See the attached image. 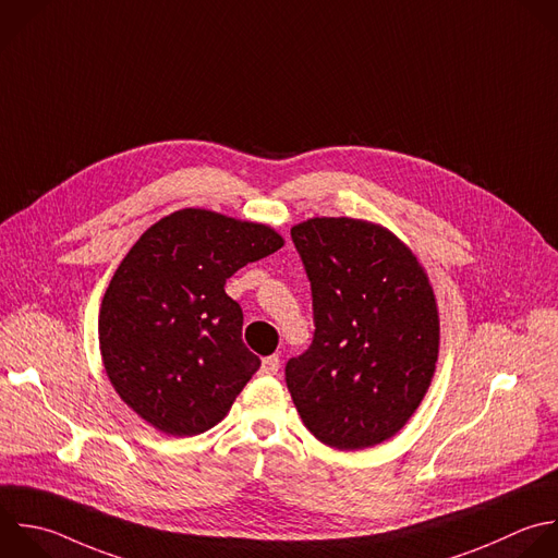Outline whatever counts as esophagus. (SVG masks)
<instances>
[{"instance_id":"1","label":"esophagus","mask_w":558,"mask_h":558,"mask_svg":"<svg viewBox=\"0 0 558 558\" xmlns=\"http://www.w3.org/2000/svg\"><path fill=\"white\" fill-rule=\"evenodd\" d=\"M279 357L277 355H268V357H264L262 360V368H259V373L262 375H277V371H279Z\"/></svg>"}]
</instances>
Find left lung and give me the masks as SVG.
I'll list each match as a JSON object with an SVG mask.
<instances>
[{
    "label": "left lung",
    "instance_id": "1",
    "mask_svg": "<svg viewBox=\"0 0 558 558\" xmlns=\"http://www.w3.org/2000/svg\"><path fill=\"white\" fill-rule=\"evenodd\" d=\"M312 286L314 340L286 364L305 427L353 451L395 436L425 397L438 360L434 290L388 229L355 218L292 227Z\"/></svg>",
    "mask_w": 558,
    "mask_h": 558
}]
</instances>
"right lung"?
<instances>
[{"label": "right lung", "mask_w": 558, "mask_h": 558, "mask_svg": "<svg viewBox=\"0 0 558 558\" xmlns=\"http://www.w3.org/2000/svg\"><path fill=\"white\" fill-rule=\"evenodd\" d=\"M281 246L275 229L207 209L174 211L135 242L105 292L98 333L116 392L146 423L196 436L227 416L262 362L225 283Z\"/></svg>", "instance_id": "right-lung-1"}]
</instances>
